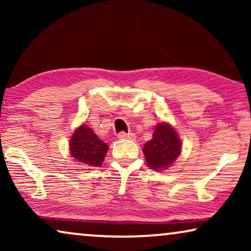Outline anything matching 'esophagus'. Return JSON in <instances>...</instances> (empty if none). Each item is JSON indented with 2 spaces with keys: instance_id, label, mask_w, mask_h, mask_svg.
Here are the masks:
<instances>
[{
  "instance_id": "obj_1",
  "label": "esophagus",
  "mask_w": 251,
  "mask_h": 251,
  "mask_svg": "<svg viewBox=\"0 0 251 251\" xmlns=\"http://www.w3.org/2000/svg\"><path fill=\"white\" fill-rule=\"evenodd\" d=\"M118 137H119L120 139H131V140H133V139L136 138L135 133H131V132L126 133V132H125V131L119 132V133H118Z\"/></svg>"
}]
</instances>
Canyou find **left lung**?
I'll use <instances>...</instances> for the list:
<instances>
[{"label": "left lung", "instance_id": "obj_1", "mask_svg": "<svg viewBox=\"0 0 251 251\" xmlns=\"http://www.w3.org/2000/svg\"><path fill=\"white\" fill-rule=\"evenodd\" d=\"M181 145L177 133L167 123H160L153 132V138L144 146L147 166L153 170H164L180 154Z\"/></svg>", "mask_w": 251, "mask_h": 251}]
</instances>
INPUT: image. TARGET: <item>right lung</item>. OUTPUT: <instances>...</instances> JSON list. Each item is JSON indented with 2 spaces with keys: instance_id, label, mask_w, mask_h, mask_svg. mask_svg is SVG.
Returning <instances> with one entry per match:
<instances>
[{
  "instance_id": "obj_1",
  "label": "right lung",
  "mask_w": 251,
  "mask_h": 251,
  "mask_svg": "<svg viewBox=\"0 0 251 251\" xmlns=\"http://www.w3.org/2000/svg\"><path fill=\"white\" fill-rule=\"evenodd\" d=\"M107 150L108 146L85 125L77 128L71 138L72 156L87 167H100Z\"/></svg>"
}]
</instances>
